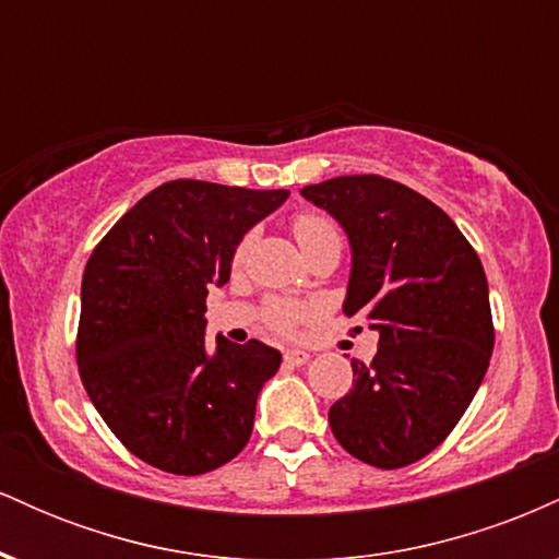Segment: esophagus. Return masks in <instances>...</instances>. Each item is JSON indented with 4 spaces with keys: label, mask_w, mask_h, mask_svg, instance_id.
<instances>
[{
    "label": "esophagus",
    "mask_w": 559,
    "mask_h": 559,
    "mask_svg": "<svg viewBox=\"0 0 559 559\" xmlns=\"http://www.w3.org/2000/svg\"><path fill=\"white\" fill-rule=\"evenodd\" d=\"M284 362L292 365V368H301V365L310 362V352L305 349H288L284 355Z\"/></svg>",
    "instance_id": "esophagus-1"
}]
</instances>
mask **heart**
<instances>
[{
  "label": "heart",
  "instance_id": "heart-1",
  "mask_svg": "<svg viewBox=\"0 0 559 559\" xmlns=\"http://www.w3.org/2000/svg\"><path fill=\"white\" fill-rule=\"evenodd\" d=\"M292 230H294V239H297V243L301 247V252H310V249L320 247V243H342V230H338L336 223H333L331 217L318 215V213L297 215L292 223ZM247 249H249V239H243L234 254L236 265H241L243 258H247ZM262 316H265V323L271 325L273 331L292 333L297 331L299 325L312 316V312L310 307L299 305V301L294 299H271L265 305V310H262Z\"/></svg>",
  "mask_w": 559,
  "mask_h": 559
}]
</instances>
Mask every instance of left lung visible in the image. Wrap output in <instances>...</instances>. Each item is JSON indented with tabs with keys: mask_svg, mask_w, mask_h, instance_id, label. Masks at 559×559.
I'll return each instance as SVG.
<instances>
[{
	"mask_svg": "<svg viewBox=\"0 0 559 559\" xmlns=\"http://www.w3.org/2000/svg\"><path fill=\"white\" fill-rule=\"evenodd\" d=\"M301 197L352 243L344 316L378 331L373 362L352 360L349 394L329 409L352 457L394 471L452 433L493 349L489 284L476 249L444 210L383 176H338Z\"/></svg>",
	"mask_w": 559,
	"mask_h": 559,
	"instance_id": "obj_1",
	"label": "left lung"
}]
</instances>
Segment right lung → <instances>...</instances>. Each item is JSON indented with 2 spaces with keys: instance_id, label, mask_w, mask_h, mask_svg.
I'll return each instance as SVG.
<instances>
[{
  "instance_id": "add662e5",
  "label": "right lung",
  "mask_w": 559,
  "mask_h": 559,
  "mask_svg": "<svg viewBox=\"0 0 559 559\" xmlns=\"http://www.w3.org/2000/svg\"><path fill=\"white\" fill-rule=\"evenodd\" d=\"M286 197L178 178L139 199L88 258L79 373L102 420L146 465L202 476L247 447L281 352L221 333L207 349V288L228 284L243 234Z\"/></svg>"
}]
</instances>
